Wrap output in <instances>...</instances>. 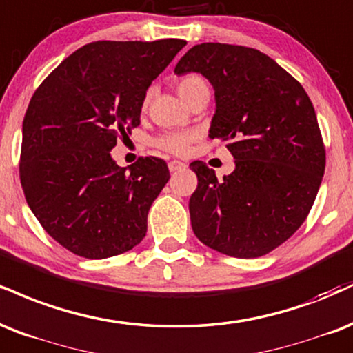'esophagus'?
<instances>
[{"label": "esophagus", "instance_id": "obj_1", "mask_svg": "<svg viewBox=\"0 0 353 353\" xmlns=\"http://www.w3.org/2000/svg\"><path fill=\"white\" fill-rule=\"evenodd\" d=\"M185 163H182V161H177V159H172V161H169L168 163V168H169V171L171 172H177V171H182V169H185Z\"/></svg>", "mask_w": 353, "mask_h": 353}]
</instances>
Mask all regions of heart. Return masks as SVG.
Masks as SVG:
<instances>
[{"label": "heart", "mask_w": 353, "mask_h": 353, "mask_svg": "<svg viewBox=\"0 0 353 353\" xmlns=\"http://www.w3.org/2000/svg\"><path fill=\"white\" fill-rule=\"evenodd\" d=\"M177 93L181 99L189 103L190 100L195 99L199 93L209 92V85H207L205 79L201 75L189 74L177 80L176 83ZM197 134L194 131H182V133H164L154 139V146L159 150L172 152V154H182L189 150V146L195 141Z\"/></svg>", "instance_id": "heart-1"}]
</instances>
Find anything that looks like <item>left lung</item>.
Instances as JSON below:
<instances>
[{"instance_id":"1","label":"left lung","mask_w":353,"mask_h":353,"mask_svg":"<svg viewBox=\"0 0 353 353\" xmlns=\"http://www.w3.org/2000/svg\"><path fill=\"white\" fill-rule=\"evenodd\" d=\"M215 90L210 139L225 143L235 171L219 181L190 163L192 230L203 245L235 258H258L284 243L307 217L325 169V148L312 101L298 80L266 54L203 42L177 62Z\"/></svg>"}]
</instances>
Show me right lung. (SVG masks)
<instances>
[{
	"label": "right lung",
	"instance_id": "1",
	"mask_svg": "<svg viewBox=\"0 0 353 353\" xmlns=\"http://www.w3.org/2000/svg\"><path fill=\"white\" fill-rule=\"evenodd\" d=\"M185 44L92 42L34 92L23 121L21 185L42 228L69 252L103 260L146 235L168 164L148 156L120 168L110 151L139 125L146 90Z\"/></svg>",
	"mask_w": 353,
	"mask_h": 353
}]
</instances>
